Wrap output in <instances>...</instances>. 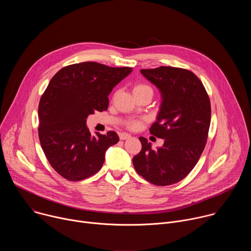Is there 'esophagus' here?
Here are the masks:
<instances>
[{
    "label": "esophagus",
    "instance_id": "esophagus-1",
    "mask_svg": "<svg viewBox=\"0 0 251 251\" xmlns=\"http://www.w3.org/2000/svg\"><path fill=\"white\" fill-rule=\"evenodd\" d=\"M130 137H131V135L128 134V133H120L119 134L120 140H126V139H129Z\"/></svg>",
    "mask_w": 251,
    "mask_h": 251
}]
</instances>
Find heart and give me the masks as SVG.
I'll list each match as a JSON object with an SVG mask.
<instances>
[{
  "instance_id": "heart-1",
  "label": "heart",
  "mask_w": 251,
  "mask_h": 251,
  "mask_svg": "<svg viewBox=\"0 0 251 251\" xmlns=\"http://www.w3.org/2000/svg\"><path fill=\"white\" fill-rule=\"evenodd\" d=\"M146 91H150V92L153 93V89H152L149 85H147V84H145V83H137V84H135L134 87H133V93H134V94H138V93H142V92H146ZM139 125H140V122H139V121H135V120L129 121V122L127 123V126H128L129 128H131V129H136V128H138Z\"/></svg>"
}]
</instances>
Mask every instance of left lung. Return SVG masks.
I'll return each mask as SVG.
<instances>
[{
  "label": "left lung",
  "instance_id": "8db88e82",
  "mask_svg": "<svg viewBox=\"0 0 251 251\" xmlns=\"http://www.w3.org/2000/svg\"><path fill=\"white\" fill-rule=\"evenodd\" d=\"M141 74L162 93L161 110L150 133L165 141L154 150L146 138L140 137L142 149L133 165L151 184L170 186L190 174L205 147L211 115L209 97L191 70L160 66L142 69Z\"/></svg>",
  "mask_w": 251,
  "mask_h": 251
}]
</instances>
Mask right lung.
<instances>
[{"mask_svg":"<svg viewBox=\"0 0 251 251\" xmlns=\"http://www.w3.org/2000/svg\"><path fill=\"white\" fill-rule=\"evenodd\" d=\"M132 71L94 61L61 68L50 81L39 104V138L54 171L77 182L96 174L105 152L119 141L116 132L90 134L86 118L108 108L113 87Z\"/></svg>","mask_w":251,"mask_h":251,"instance_id":"right-lung-1","label":"right lung"}]
</instances>
